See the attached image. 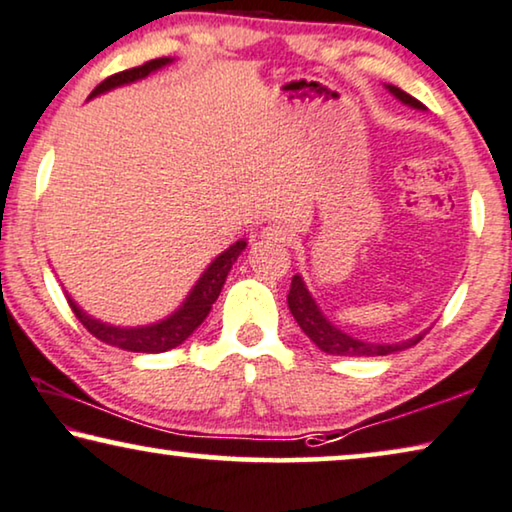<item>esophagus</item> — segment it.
<instances>
[{
    "label": "esophagus",
    "instance_id": "1",
    "mask_svg": "<svg viewBox=\"0 0 512 512\" xmlns=\"http://www.w3.org/2000/svg\"><path fill=\"white\" fill-rule=\"evenodd\" d=\"M262 239L266 243H273V246H290L292 232L283 225H269L262 229Z\"/></svg>",
    "mask_w": 512,
    "mask_h": 512
}]
</instances>
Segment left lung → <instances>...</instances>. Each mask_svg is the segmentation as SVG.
<instances>
[{"label":"left lung","mask_w":512,"mask_h":512,"mask_svg":"<svg viewBox=\"0 0 512 512\" xmlns=\"http://www.w3.org/2000/svg\"><path fill=\"white\" fill-rule=\"evenodd\" d=\"M387 90H390L392 95L399 99V102L413 106V109L424 111V104L417 102L415 97H410L408 92L399 90L397 85H387ZM287 306H290V311L294 315V320L299 322V327L304 329V334L311 338V341L318 345L322 352H327V355H343V357L392 355V352L406 350V348H410V345H415L417 341H422V336H424V334H417L401 343H369V341H359V338H352L345 334V331L331 325V322L325 318V313H322L320 306L315 304L311 292L306 290V283L301 276L292 278L290 294H287Z\"/></svg>","instance_id":"1"}]
</instances>
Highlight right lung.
Masks as SVG:
<instances>
[{
	"label": "right lung",
	"mask_w": 512,
	"mask_h": 512,
	"mask_svg": "<svg viewBox=\"0 0 512 512\" xmlns=\"http://www.w3.org/2000/svg\"><path fill=\"white\" fill-rule=\"evenodd\" d=\"M171 62H174L171 57H157V60L141 64V67L113 74L92 90L90 99L97 95H104V92H109L113 88H120V85L141 81V78H146L157 69L167 67ZM243 250H246V241H236L234 246H229L225 250V253L215 257L213 262L208 264V269L201 273V278L197 280V285L192 287L190 294H187L181 308H176L169 318L155 322V325L115 327V325H109V322H102L85 313L83 308L69 297V294H67V301L71 311L76 313V318L81 320V325L88 329L92 336L99 338V341L115 345V348L129 350V352H167L171 348H176V345H181L187 336H192V331L206 320V315L211 313V306L215 304V299L220 297V290L222 285H225L227 273L232 271V264L236 262V257H239Z\"/></svg>",
	"instance_id": "right-lung-1"
}]
</instances>
